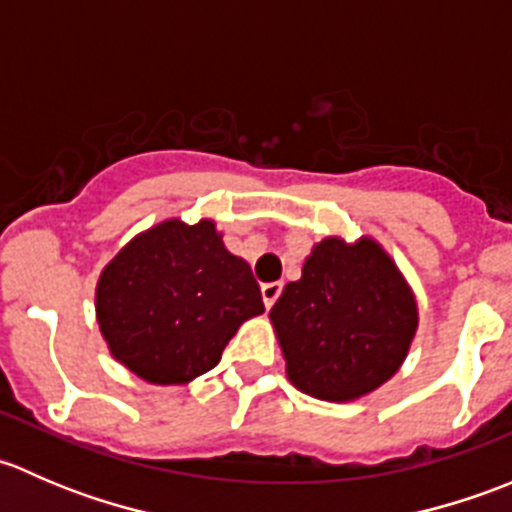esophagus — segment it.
<instances>
[{"label":"esophagus","mask_w":512,"mask_h":512,"mask_svg":"<svg viewBox=\"0 0 512 512\" xmlns=\"http://www.w3.org/2000/svg\"><path fill=\"white\" fill-rule=\"evenodd\" d=\"M262 302H265V307L270 309L272 304L277 302V297H280L282 292V282H267V285H262Z\"/></svg>","instance_id":"1"}]
</instances>
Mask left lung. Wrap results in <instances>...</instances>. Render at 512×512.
<instances>
[{"label": "left lung", "instance_id": "obj_1", "mask_svg": "<svg viewBox=\"0 0 512 512\" xmlns=\"http://www.w3.org/2000/svg\"><path fill=\"white\" fill-rule=\"evenodd\" d=\"M287 379L314 399L347 404L391 379L414 344L418 302L379 240L314 242L302 277L270 309Z\"/></svg>", "mask_w": 512, "mask_h": 512}]
</instances>
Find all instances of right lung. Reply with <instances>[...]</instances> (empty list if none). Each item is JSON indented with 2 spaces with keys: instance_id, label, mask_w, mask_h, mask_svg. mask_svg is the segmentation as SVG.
<instances>
[{
  "instance_id": "right-lung-1",
  "label": "right lung",
  "mask_w": 512,
  "mask_h": 512,
  "mask_svg": "<svg viewBox=\"0 0 512 512\" xmlns=\"http://www.w3.org/2000/svg\"><path fill=\"white\" fill-rule=\"evenodd\" d=\"M96 322L113 359L156 386L215 369L237 329L265 312L250 265L215 220H160L101 270Z\"/></svg>"
}]
</instances>
